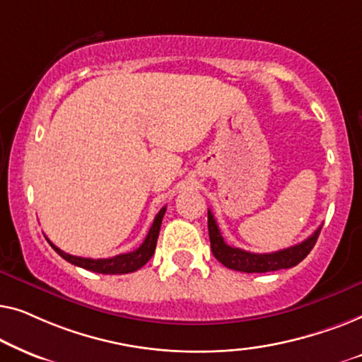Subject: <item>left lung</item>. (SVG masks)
Wrapping results in <instances>:
<instances>
[{"label":"left lung","mask_w":362,"mask_h":362,"mask_svg":"<svg viewBox=\"0 0 362 362\" xmlns=\"http://www.w3.org/2000/svg\"><path fill=\"white\" fill-rule=\"evenodd\" d=\"M207 227H209L211 249L216 259L227 269L245 272V274H265V272L291 269V267L298 265L313 249L321 232L320 226L308 239L291 245L288 249L272 252V254H254V252H247L239 249V247L226 244L211 211H207Z\"/></svg>","instance_id":"8db88e82"}]
</instances>
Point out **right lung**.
Masks as SVG:
<instances>
[{
    "mask_svg": "<svg viewBox=\"0 0 362 362\" xmlns=\"http://www.w3.org/2000/svg\"><path fill=\"white\" fill-rule=\"evenodd\" d=\"M165 212H166V206L161 207L160 212H158L155 221H153V224L150 227V230H148L146 239L143 240V244L138 247L136 250L128 252V254L110 257V259H83V257L66 254V252L54 245L49 239L47 242L64 260L71 262V264L81 267V269L95 272V274H105V275L132 274V272H136L138 269H141V267L151 259L153 254H155L156 240H158V235H160V227H161V221H163V216H165Z\"/></svg>",
    "mask_w": 362,
    "mask_h": 362,
    "instance_id": "right-lung-1",
    "label": "right lung"
}]
</instances>
